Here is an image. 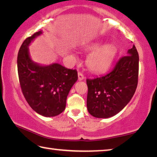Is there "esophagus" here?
I'll list each match as a JSON object with an SVG mask.
<instances>
[{"label":"esophagus","mask_w":157,"mask_h":157,"mask_svg":"<svg viewBox=\"0 0 157 157\" xmlns=\"http://www.w3.org/2000/svg\"><path fill=\"white\" fill-rule=\"evenodd\" d=\"M84 78V77L83 74H82L81 72H79L78 73V80L82 81V80H83Z\"/></svg>","instance_id":"34e87169"}]
</instances>
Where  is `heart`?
Here are the masks:
<instances>
[{"label": "heart", "mask_w": 157, "mask_h": 157, "mask_svg": "<svg viewBox=\"0 0 157 157\" xmlns=\"http://www.w3.org/2000/svg\"><path fill=\"white\" fill-rule=\"evenodd\" d=\"M100 42L89 44L85 48L86 51L91 52L86 59V64L91 71L102 73L108 71L112 65L118 53L116 48L111 44L102 46Z\"/></svg>", "instance_id": "b5f03b06"}]
</instances>
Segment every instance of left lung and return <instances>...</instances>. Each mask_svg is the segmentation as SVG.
<instances>
[{"mask_svg":"<svg viewBox=\"0 0 157 157\" xmlns=\"http://www.w3.org/2000/svg\"><path fill=\"white\" fill-rule=\"evenodd\" d=\"M139 62V53L134 45L111 72L86 79V106L91 116L98 118H110L128 104L137 87Z\"/></svg>","mask_w":157,"mask_h":157,"instance_id":"obj_1","label":"left lung"}]
</instances>
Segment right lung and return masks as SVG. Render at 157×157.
<instances>
[{
	"label": "right lung",
	"instance_id": "right-lung-1",
	"mask_svg": "<svg viewBox=\"0 0 157 157\" xmlns=\"http://www.w3.org/2000/svg\"><path fill=\"white\" fill-rule=\"evenodd\" d=\"M42 33L36 32L21 45L18 74L23 94L31 108L41 116L53 117L64 111L68 93L78 77L76 70L59 63L42 66L31 59L28 46Z\"/></svg>",
	"mask_w": 157,
	"mask_h": 157
}]
</instances>
